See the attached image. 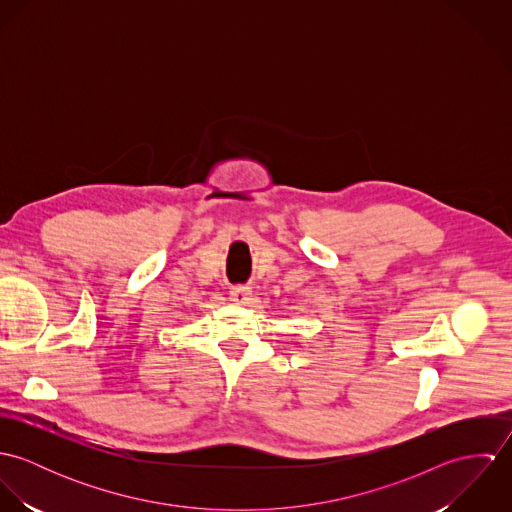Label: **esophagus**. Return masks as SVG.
<instances>
[{
	"label": "esophagus",
	"mask_w": 512,
	"mask_h": 512,
	"mask_svg": "<svg viewBox=\"0 0 512 512\" xmlns=\"http://www.w3.org/2000/svg\"><path fill=\"white\" fill-rule=\"evenodd\" d=\"M230 295H232V299H234L236 303H248V299H250V288H246V286H232V288H230Z\"/></svg>",
	"instance_id": "34e87169"
}]
</instances>
